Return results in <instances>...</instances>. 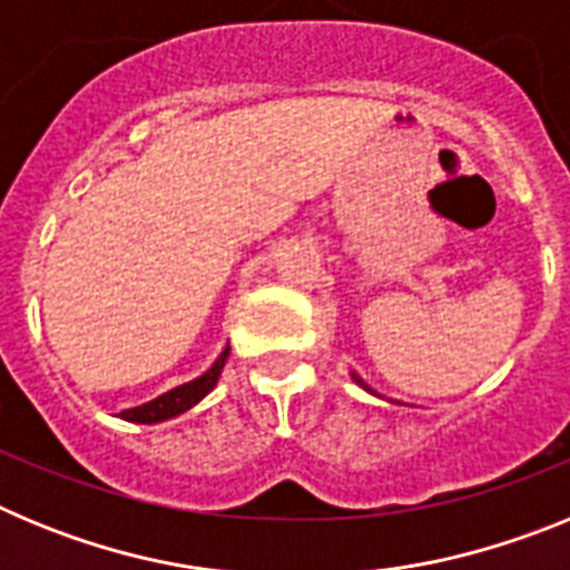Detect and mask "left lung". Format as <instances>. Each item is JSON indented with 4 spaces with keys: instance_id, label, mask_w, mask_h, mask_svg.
I'll list each match as a JSON object with an SVG mask.
<instances>
[{
    "instance_id": "1",
    "label": "left lung",
    "mask_w": 570,
    "mask_h": 570,
    "mask_svg": "<svg viewBox=\"0 0 570 570\" xmlns=\"http://www.w3.org/2000/svg\"><path fill=\"white\" fill-rule=\"evenodd\" d=\"M351 376H354V382H356V385H362V387H365V391H371V387H367V385H365V382H362V380H360V376H356V374H351ZM371 394H374V391H371Z\"/></svg>"
}]
</instances>
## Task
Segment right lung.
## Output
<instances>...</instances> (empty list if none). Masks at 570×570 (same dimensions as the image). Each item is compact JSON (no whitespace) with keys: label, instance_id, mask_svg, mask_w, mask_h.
Listing matches in <instances>:
<instances>
[{"label":"right lung","instance_id":"add662e5","mask_svg":"<svg viewBox=\"0 0 570 570\" xmlns=\"http://www.w3.org/2000/svg\"><path fill=\"white\" fill-rule=\"evenodd\" d=\"M228 354H230V347H225L223 354H219V360H216L203 376H196V380L185 382V385H179V387H170L168 394L156 396V400L145 402V405L128 407V411H122L119 416H122V420H128V422H142V425H154V422H165V420H170V416L185 414V411H190L196 402L205 400V396L214 391V385L219 382V374H223Z\"/></svg>","mask_w":570,"mask_h":570}]
</instances>
